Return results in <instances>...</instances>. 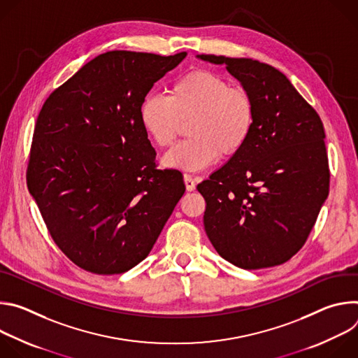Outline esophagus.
<instances>
[{
	"instance_id": "esophagus-1",
	"label": "esophagus",
	"mask_w": 358,
	"mask_h": 358,
	"mask_svg": "<svg viewBox=\"0 0 358 358\" xmlns=\"http://www.w3.org/2000/svg\"><path fill=\"white\" fill-rule=\"evenodd\" d=\"M184 182L188 191H194L195 189V180L192 178L191 174H184Z\"/></svg>"
}]
</instances>
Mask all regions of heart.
I'll use <instances>...</instances> for the list:
<instances>
[{"mask_svg":"<svg viewBox=\"0 0 358 358\" xmlns=\"http://www.w3.org/2000/svg\"><path fill=\"white\" fill-rule=\"evenodd\" d=\"M140 122L157 147L176 141L182 123L188 122L187 140L174 147L164 164L198 171L214 164L220 156L232 157L248 143L255 123L249 93L221 75L195 69L178 78L169 96L151 92L140 105Z\"/></svg>","mask_w":358,"mask_h":358,"instance_id":"1","label":"heart"}]
</instances>
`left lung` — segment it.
I'll return each mask as SVG.
<instances>
[{
    "instance_id": "left-lung-1",
    "label": "left lung",
    "mask_w": 358,
    "mask_h": 358,
    "mask_svg": "<svg viewBox=\"0 0 358 358\" xmlns=\"http://www.w3.org/2000/svg\"><path fill=\"white\" fill-rule=\"evenodd\" d=\"M227 71L255 108L245 147L196 185L215 250L242 269L289 261L308 239L329 195L324 129L290 80L249 58L196 55Z\"/></svg>"
}]
</instances>
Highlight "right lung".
I'll return each instance as SVG.
<instances>
[{
	"label": "right lung",
	"instance_id": "obj_1",
	"mask_svg": "<svg viewBox=\"0 0 358 358\" xmlns=\"http://www.w3.org/2000/svg\"><path fill=\"white\" fill-rule=\"evenodd\" d=\"M187 52L110 50L50 93L36 119L27 184L48 231L79 268L123 273L155 246L185 192L159 170L140 105Z\"/></svg>",
	"mask_w": 358,
	"mask_h": 358
}]
</instances>
